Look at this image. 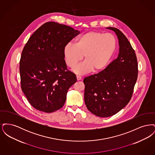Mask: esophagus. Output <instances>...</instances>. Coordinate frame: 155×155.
Segmentation results:
<instances>
[{
	"instance_id": "obj_1",
	"label": "esophagus",
	"mask_w": 155,
	"mask_h": 155,
	"mask_svg": "<svg viewBox=\"0 0 155 155\" xmlns=\"http://www.w3.org/2000/svg\"><path fill=\"white\" fill-rule=\"evenodd\" d=\"M76 77H77V81H80V80H81V79H82V77H81V76H79V75H77Z\"/></svg>"
}]
</instances>
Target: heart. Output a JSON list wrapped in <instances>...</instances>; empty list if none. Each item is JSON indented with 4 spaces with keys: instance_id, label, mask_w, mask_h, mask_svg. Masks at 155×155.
Segmentation results:
<instances>
[{
    "instance_id": "b5f03b06",
    "label": "heart",
    "mask_w": 155,
    "mask_h": 155,
    "mask_svg": "<svg viewBox=\"0 0 155 155\" xmlns=\"http://www.w3.org/2000/svg\"><path fill=\"white\" fill-rule=\"evenodd\" d=\"M117 47L114 35L99 31H89L78 37L74 45H66L63 56L67 66L73 68L84 58L85 61L74 68L78 74L91 70L97 72L107 66Z\"/></svg>"
}]
</instances>
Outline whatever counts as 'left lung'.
I'll list each match as a JSON object with an SVG mask.
<instances>
[{
  "label": "left lung",
  "mask_w": 155,
  "mask_h": 155,
  "mask_svg": "<svg viewBox=\"0 0 155 155\" xmlns=\"http://www.w3.org/2000/svg\"><path fill=\"white\" fill-rule=\"evenodd\" d=\"M115 32L118 39L119 54L105 69L84 79V101L92 113L101 117L111 116L123 109L133 95L138 77V62L134 50L120 30Z\"/></svg>",
  "instance_id": "1"
}]
</instances>
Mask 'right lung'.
I'll use <instances>...</instances> for the list:
<instances>
[{
	"instance_id": "add662e5",
	"label": "right lung",
	"mask_w": 155,
	"mask_h": 155,
	"mask_svg": "<svg viewBox=\"0 0 155 155\" xmlns=\"http://www.w3.org/2000/svg\"><path fill=\"white\" fill-rule=\"evenodd\" d=\"M79 34L71 27L47 22L25 45L20 61L21 87L37 110L52 113L63 106L68 89L77 82L67 70L63 49Z\"/></svg>"
}]
</instances>
